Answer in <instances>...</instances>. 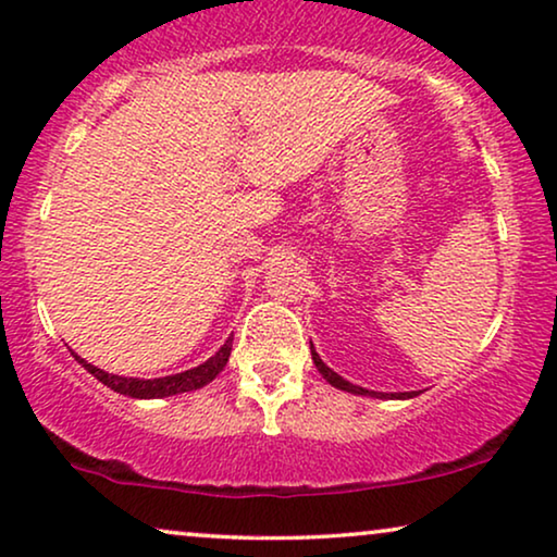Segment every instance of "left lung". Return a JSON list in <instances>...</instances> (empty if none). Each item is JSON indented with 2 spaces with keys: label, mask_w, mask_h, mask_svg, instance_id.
<instances>
[{
  "label": "left lung",
  "mask_w": 557,
  "mask_h": 557,
  "mask_svg": "<svg viewBox=\"0 0 557 557\" xmlns=\"http://www.w3.org/2000/svg\"><path fill=\"white\" fill-rule=\"evenodd\" d=\"M311 360H314L317 370L322 372V377L326 380V383L334 385V387H339V391H345V393L368 395V398H380V400H385V398H391V400H408V398H416V395H418V391H413V393H377V391H368V387L352 385V383H349V380H345L342 375H337V372H334L332 368H326V364L322 362V357L317 355L314 345H311Z\"/></svg>",
  "instance_id": "1"
}]
</instances>
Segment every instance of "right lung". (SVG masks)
<instances>
[{
    "mask_svg": "<svg viewBox=\"0 0 557 557\" xmlns=\"http://www.w3.org/2000/svg\"><path fill=\"white\" fill-rule=\"evenodd\" d=\"M233 349V337L225 339V345L218 349L210 360H205L197 368H189L185 372H177V375H166V377H124V375H113V372H106L96 364H90L88 360H83L81 355L73 357L78 360L83 368H86L90 375H94L98 383H103L106 387H111L113 393L128 395V398H139V400H151V398H170V395H180V393H189L197 391V387H205L208 383H212L223 368L227 364V357H231Z\"/></svg>",
    "mask_w": 557,
    "mask_h": 557,
    "instance_id": "obj_1",
    "label": "right lung"
}]
</instances>
